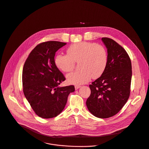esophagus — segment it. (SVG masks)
Returning a JSON list of instances; mask_svg holds the SVG:
<instances>
[{
	"instance_id": "1",
	"label": "esophagus",
	"mask_w": 149,
	"mask_h": 149,
	"mask_svg": "<svg viewBox=\"0 0 149 149\" xmlns=\"http://www.w3.org/2000/svg\"><path fill=\"white\" fill-rule=\"evenodd\" d=\"M80 87H81L80 86H74V88H75V90H77V89H79V88H80Z\"/></svg>"
}]
</instances>
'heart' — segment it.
Instances as JSON below:
<instances>
[{
    "mask_svg": "<svg viewBox=\"0 0 149 149\" xmlns=\"http://www.w3.org/2000/svg\"><path fill=\"white\" fill-rule=\"evenodd\" d=\"M67 54H58L54 62L56 67L63 72L72 71L74 62H79L80 70L66 76L69 84L80 85L86 83L91 77H100L106 69L108 54L105 48L101 45L86 41L77 42L68 48Z\"/></svg>",
    "mask_w": 149,
    "mask_h": 149,
    "instance_id": "heart-1",
    "label": "heart"
}]
</instances>
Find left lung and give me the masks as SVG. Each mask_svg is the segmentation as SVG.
<instances>
[{
  "label": "left lung",
  "mask_w": 149,
  "mask_h": 149,
  "mask_svg": "<svg viewBox=\"0 0 149 149\" xmlns=\"http://www.w3.org/2000/svg\"><path fill=\"white\" fill-rule=\"evenodd\" d=\"M107 49L108 62L103 74L89 86L91 94L86 101L95 116L107 118L116 114L130 95L132 64L126 51L117 42L102 38Z\"/></svg>",
  "instance_id": "left-lung-1"
}]
</instances>
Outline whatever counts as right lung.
<instances>
[{"mask_svg": "<svg viewBox=\"0 0 149 149\" xmlns=\"http://www.w3.org/2000/svg\"><path fill=\"white\" fill-rule=\"evenodd\" d=\"M66 43L47 41L37 45L26 59L23 70L24 94L36 113L52 118L64 109L74 86L60 87L65 77L54 62L56 52Z\"/></svg>", "mask_w": 149, "mask_h": 149, "instance_id": "1", "label": "right lung"}]
</instances>
